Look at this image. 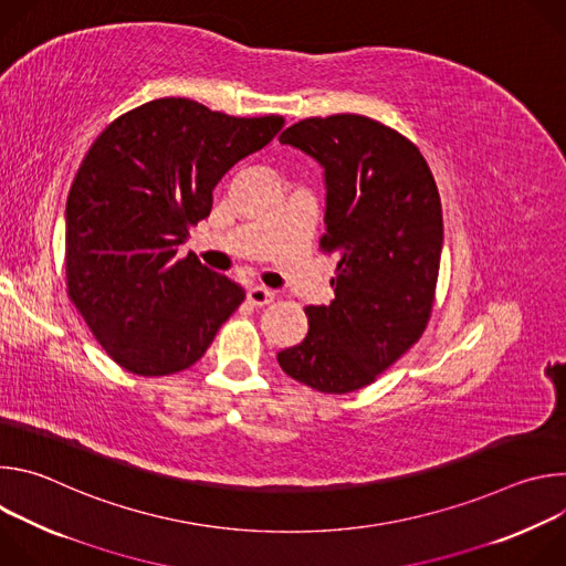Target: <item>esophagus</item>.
I'll list each match as a JSON object with an SVG mask.
<instances>
[{
  "mask_svg": "<svg viewBox=\"0 0 566 566\" xmlns=\"http://www.w3.org/2000/svg\"><path fill=\"white\" fill-rule=\"evenodd\" d=\"M273 300H275V291H271V289L253 286V289L249 291V302H251L253 306H266V304H271Z\"/></svg>",
  "mask_w": 566,
  "mask_h": 566,
  "instance_id": "esophagus-1",
  "label": "esophagus"
}]
</instances>
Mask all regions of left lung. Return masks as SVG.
Listing matches in <instances>:
<instances>
[{
  "instance_id": "1",
  "label": "left lung",
  "mask_w": 566,
  "mask_h": 566,
  "mask_svg": "<svg viewBox=\"0 0 566 566\" xmlns=\"http://www.w3.org/2000/svg\"><path fill=\"white\" fill-rule=\"evenodd\" d=\"M280 143L325 170L319 249L338 255V273L332 304L304 308L308 334L277 363L311 389L356 391L426 332L443 247L439 190L417 145L367 116L306 118Z\"/></svg>"
}]
</instances>
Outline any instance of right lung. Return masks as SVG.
<instances>
[{"label":"right lung","mask_w":566,"mask_h":566,"mask_svg":"<svg viewBox=\"0 0 566 566\" xmlns=\"http://www.w3.org/2000/svg\"><path fill=\"white\" fill-rule=\"evenodd\" d=\"M282 125V116L234 118L158 98L116 118L90 147L66 199V286L127 371L188 369L244 302L239 284L177 251L210 214L221 177Z\"/></svg>","instance_id":"1"}]
</instances>
